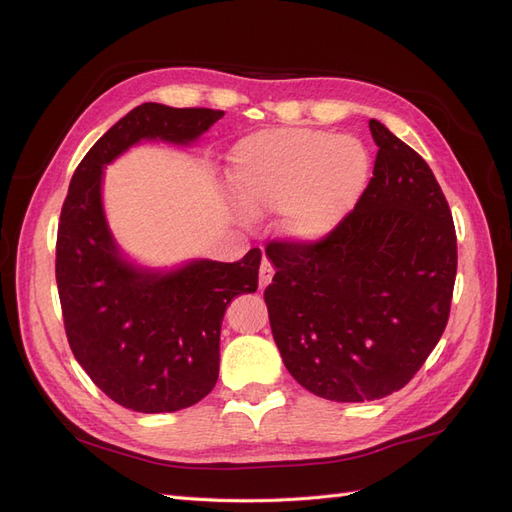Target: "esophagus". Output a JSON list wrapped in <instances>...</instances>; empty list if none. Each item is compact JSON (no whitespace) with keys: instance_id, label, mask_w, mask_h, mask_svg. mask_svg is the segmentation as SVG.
<instances>
[{"instance_id":"1","label":"esophagus","mask_w":512,"mask_h":512,"mask_svg":"<svg viewBox=\"0 0 512 512\" xmlns=\"http://www.w3.org/2000/svg\"><path fill=\"white\" fill-rule=\"evenodd\" d=\"M273 273H275V269L271 265V260L269 258H262L260 271H258V284H260V288H265L273 280Z\"/></svg>"}]
</instances>
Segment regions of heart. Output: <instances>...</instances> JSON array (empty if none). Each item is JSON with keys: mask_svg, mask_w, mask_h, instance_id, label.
<instances>
[{"mask_svg": "<svg viewBox=\"0 0 512 512\" xmlns=\"http://www.w3.org/2000/svg\"><path fill=\"white\" fill-rule=\"evenodd\" d=\"M367 147L354 136L309 128L262 130L230 153V181L252 213L284 209L297 241H320L339 228L369 179Z\"/></svg>", "mask_w": 512, "mask_h": 512, "instance_id": "b5f03b06", "label": "heart"}]
</instances>
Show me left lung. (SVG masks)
Masks as SVG:
<instances>
[{
    "mask_svg": "<svg viewBox=\"0 0 512 512\" xmlns=\"http://www.w3.org/2000/svg\"><path fill=\"white\" fill-rule=\"evenodd\" d=\"M374 177L320 241H271L265 290L286 369L331 401H374L414 378L451 314L457 235L427 162L369 119Z\"/></svg>",
    "mask_w": 512,
    "mask_h": 512,
    "instance_id": "1",
    "label": "left lung"
}]
</instances>
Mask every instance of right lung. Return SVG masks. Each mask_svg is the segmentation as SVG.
<instances>
[{
	"mask_svg": "<svg viewBox=\"0 0 512 512\" xmlns=\"http://www.w3.org/2000/svg\"><path fill=\"white\" fill-rule=\"evenodd\" d=\"M224 111L145 102L121 117L76 166L57 228L55 277L74 359L115 404L175 412L198 404L220 374L228 303L256 292L260 250L237 262L194 260L147 271L123 260L108 232L102 168L143 138L188 145Z\"/></svg>",
	"mask_w": 512,
	"mask_h": 512,
	"instance_id": "right-lung-1",
	"label": "right lung"
}]
</instances>
